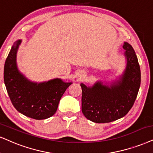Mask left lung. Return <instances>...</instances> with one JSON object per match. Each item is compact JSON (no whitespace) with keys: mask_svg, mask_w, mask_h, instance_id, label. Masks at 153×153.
<instances>
[{"mask_svg":"<svg viewBox=\"0 0 153 153\" xmlns=\"http://www.w3.org/2000/svg\"><path fill=\"white\" fill-rule=\"evenodd\" d=\"M126 67L118 81L109 87L97 82L92 87L81 83L82 112L94 123H109L124 117L133 107L140 85V69L133 47L124 42Z\"/></svg>","mask_w":153,"mask_h":153,"instance_id":"8db88e82","label":"left lung"}]
</instances>
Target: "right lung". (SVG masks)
I'll use <instances>...</instances> for the list:
<instances>
[{
    "instance_id": "1",
    "label": "right lung",
    "mask_w": 153,
    "mask_h": 153,
    "mask_svg": "<svg viewBox=\"0 0 153 153\" xmlns=\"http://www.w3.org/2000/svg\"><path fill=\"white\" fill-rule=\"evenodd\" d=\"M22 40H17L4 65V82L13 105L20 113L36 120L46 119L56 111L61 97L72 82L59 78L36 83L27 80L17 67V51Z\"/></svg>"
}]
</instances>
